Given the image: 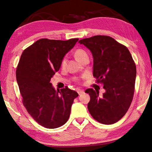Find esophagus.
<instances>
[{
    "label": "esophagus",
    "instance_id": "34e87169",
    "mask_svg": "<svg viewBox=\"0 0 152 152\" xmlns=\"http://www.w3.org/2000/svg\"><path fill=\"white\" fill-rule=\"evenodd\" d=\"M77 92H78V93L79 95L83 94L84 92V91H83V90H81V89H78V91H77Z\"/></svg>",
    "mask_w": 152,
    "mask_h": 152
}]
</instances>
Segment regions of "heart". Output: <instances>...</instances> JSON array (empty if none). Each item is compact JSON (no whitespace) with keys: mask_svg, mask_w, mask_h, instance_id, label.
I'll return each mask as SVG.
<instances>
[{"mask_svg":"<svg viewBox=\"0 0 152 152\" xmlns=\"http://www.w3.org/2000/svg\"><path fill=\"white\" fill-rule=\"evenodd\" d=\"M74 56L77 60H78L79 62L83 60L84 58L88 57V53H86V51L85 50H82V49H78L76 50L75 51H74ZM66 64V59L64 58L62 61H61V68H65Z\"/></svg>","mask_w":152,"mask_h":152,"instance_id":"1","label":"heart"}]
</instances>
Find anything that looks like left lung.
Returning <instances> with one entry per match:
<instances>
[{"label":"left lung","instance_id":"left-lung-1","mask_svg":"<svg viewBox=\"0 0 152 152\" xmlns=\"http://www.w3.org/2000/svg\"><path fill=\"white\" fill-rule=\"evenodd\" d=\"M91 51L93 76L103 84L105 92L86 90L91 96L88 109L98 122L113 124L124 116L134 94L136 66L129 51L109 36L96 35L80 40Z\"/></svg>","mask_w":152,"mask_h":152}]
</instances>
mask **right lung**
I'll return each instance as SVG.
<instances>
[{
    "mask_svg": "<svg viewBox=\"0 0 152 152\" xmlns=\"http://www.w3.org/2000/svg\"><path fill=\"white\" fill-rule=\"evenodd\" d=\"M78 38L67 41L40 39L22 53L16 78L23 104L40 125L60 127L68 121L76 91L66 86L56 91L51 78L60 70L63 58L74 48Z\"/></svg>",
    "mask_w": 152,
    "mask_h": 152,
    "instance_id": "obj_1",
    "label": "right lung"
}]
</instances>
